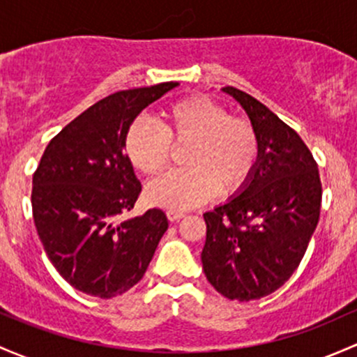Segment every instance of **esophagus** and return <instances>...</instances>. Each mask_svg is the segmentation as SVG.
<instances>
[{
  "label": "esophagus",
  "mask_w": 357,
  "mask_h": 357,
  "mask_svg": "<svg viewBox=\"0 0 357 357\" xmlns=\"http://www.w3.org/2000/svg\"><path fill=\"white\" fill-rule=\"evenodd\" d=\"M183 217H185V213H183V212H176V210H167V219L171 220V222L183 219Z\"/></svg>",
  "instance_id": "obj_1"
}]
</instances>
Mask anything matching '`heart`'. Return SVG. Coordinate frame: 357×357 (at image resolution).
Returning a JSON list of instances; mask_svg holds the SVG:
<instances>
[{
	"label": "heart",
	"mask_w": 357,
	"mask_h": 357,
	"mask_svg": "<svg viewBox=\"0 0 357 357\" xmlns=\"http://www.w3.org/2000/svg\"><path fill=\"white\" fill-rule=\"evenodd\" d=\"M183 153L185 169L171 171L150 183L147 198L167 210H190L205 204L213 193L229 197L246 186L257 166L260 145L257 131L245 118L229 116L222 104L205 96H193L171 104L162 123L137 119L125 135L130 162L147 176L164 171L172 146Z\"/></svg>",
	"instance_id": "1"
}]
</instances>
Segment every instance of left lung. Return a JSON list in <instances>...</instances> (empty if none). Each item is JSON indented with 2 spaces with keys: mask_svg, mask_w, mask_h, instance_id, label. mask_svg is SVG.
<instances>
[{
  "mask_svg": "<svg viewBox=\"0 0 357 357\" xmlns=\"http://www.w3.org/2000/svg\"><path fill=\"white\" fill-rule=\"evenodd\" d=\"M222 92L246 111L260 153L238 197L204 213L202 264L217 292L253 301L284 286L301 264L320 219L321 181L310 149L291 126L250 93Z\"/></svg>",
  "mask_w": 357,
  "mask_h": 357,
  "instance_id": "obj_1",
  "label": "left lung"
}]
</instances>
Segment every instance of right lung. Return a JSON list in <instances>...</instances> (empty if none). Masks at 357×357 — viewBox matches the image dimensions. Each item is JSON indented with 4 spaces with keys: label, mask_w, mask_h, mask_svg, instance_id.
Returning <instances> with one entry per match:
<instances>
[{
    "label": "right lung",
    "mask_w": 357,
    "mask_h": 357,
    "mask_svg": "<svg viewBox=\"0 0 357 357\" xmlns=\"http://www.w3.org/2000/svg\"><path fill=\"white\" fill-rule=\"evenodd\" d=\"M178 85L121 90L96 102L52 138L33 172L37 234L59 275L85 294L109 299L140 282L167 231L160 208L119 220L142 191L125 135Z\"/></svg>",
    "instance_id": "obj_1"
}]
</instances>
